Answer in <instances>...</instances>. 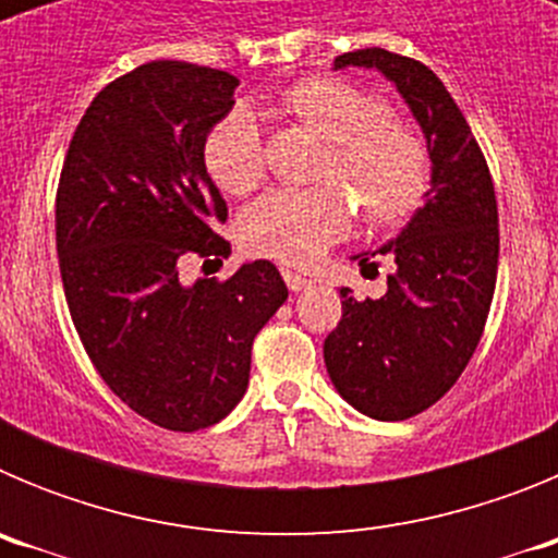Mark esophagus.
<instances>
[{
  "label": "esophagus",
  "mask_w": 558,
  "mask_h": 558,
  "mask_svg": "<svg viewBox=\"0 0 558 558\" xmlns=\"http://www.w3.org/2000/svg\"><path fill=\"white\" fill-rule=\"evenodd\" d=\"M282 276H284V284H288V288L293 290V293H299V290H304V288H310V284H313L307 279V276L295 274V270H290V268H284Z\"/></svg>",
  "instance_id": "1"
}]
</instances>
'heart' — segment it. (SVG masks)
Segmentation results:
<instances>
[{
  "label": "heart",
  "instance_id": "1",
  "mask_svg": "<svg viewBox=\"0 0 558 558\" xmlns=\"http://www.w3.org/2000/svg\"><path fill=\"white\" fill-rule=\"evenodd\" d=\"M276 106L327 140L318 172L327 184L274 186L259 195L240 218V236L251 251L310 265L347 236L352 199L372 226H393L422 206L430 190V153L377 95L338 77H304L284 88ZM204 165L229 195H245L263 181V136L248 108H231L209 128Z\"/></svg>",
  "mask_w": 558,
  "mask_h": 558
}]
</instances>
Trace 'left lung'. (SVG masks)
Returning <instances> with one entry per match:
<instances>
[{
    "instance_id": "8db88e82",
    "label": "left lung",
    "mask_w": 558,
    "mask_h": 558,
    "mask_svg": "<svg viewBox=\"0 0 558 558\" xmlns=\"http://www.w3.org/2000/svg\"><path fill=\"white\" fill-rule=\"evenodd\" d=\"M377 69L416 117L430 153V190L411 223L379 254L393 259L388 290L357 302L340 290L343 315L324 340L329 379L349 405L399 422L445 397L481 343L497 282V201L489 167L433 69L368 47L335 58V69ZM374 254H357L360 268Z\"/></svg>"
}]
</instances>
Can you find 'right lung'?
<instances>
[{"mask_svg":"<svg viewBox=\"0 0 558 558\" xmlns=\"http://www.w3.org/2000/svg\"><path fill=\"white\" fill-rule=\"evenodd\" d=\"M236 86L198 63H142L86 108L58 184V265L83 349L131 411L175 433L234 411L256 332L288 299L268 259L223 282L179 274L190 256L231 254L204 140Z\"/></svg>","mask_w":558,"mask_h":558,"instance_id":"right-lung-1","label":"right lung"}]
</instances>
